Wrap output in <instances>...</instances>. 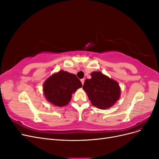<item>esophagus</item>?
Returning a JSON list of instances; mask_svg holds the SVG:
<instances>
[{
    "label": "esophagus",
    "instance_id": "34e87169",
    "mask_svg": "<svg viewBox=\"0 0 159 159\" xmlns=\"http://www.w3.org/2000/svg\"><path fill=\"white\" fill-rule=\"evenodd\" d=\"M84 81H85L84 79H81V84H82V85H84Z\"/></svg>",
    "mask_w": 159,
    "mask_h": 159
}]
</instances>
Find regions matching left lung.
I'll return each mask as SVG.
<instances>
[{
    "label": "left lung",
    "mask_w": 159,
    "mask_h": 159,
    "mask_svg": "<svg viewBox=\"0 0 159 159\" xmlns=\"http://www.w3.org/2000/svg\"><path fill=\"white\" fill-rule=\"evenodd\" d=\"M91 76L85 80L83 89L91 104L100 109L112 107L121 96L119 83L100 71H93Z\"/></svg>",
    "instance_id": "8db88e82"
}]
</instances>
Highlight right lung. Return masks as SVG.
Masks as SVG:
<instances>
[{
    "instance_id": "add662e5",
    "label": "right lung",
    "mask_w": 159,
    "mask_h": 159,
    "mask_svg": "<svg viewBox=\"0 0 159 159\" xmlns=\"http://www.w3.org/2000/svg\"><path fill=\"white\" fill-rule=\"evenodd\" d=\"M82 87L80 80L75 74L60 70L48 78L43 84V92L48 102L54 106L68 105L72 94Z\"/></svg>"
}]
</instances>
